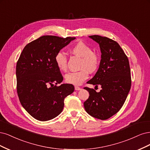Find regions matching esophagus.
I'll return each mask as SVG.
<instances>
[{
	"instance_id": "1",
	"label": "esophagus",
	"mask_w": 150,
	"mask_h": 150,
	"mask_svg": "<svg viewBox=\"0 0 150 150\" xmlns=\"http://www.w3.org/2000/svg\"><path fill=\"white\" fill-rule=\"evenodd\" d=\"M75 90H81V88L79 87V86H75Z\"/></svg>"
}]
</instances>
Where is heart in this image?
<instances>
[{"label": "heart", "instance_id": "b5f03b06", "mask_svg": "<svg viewBox=\"0 0 150 150\" xmlns=\"http://www.w3.org/2000/svg\"><path fill=\"white\" fill-rule=\"evenodd\" d=\"M70 52L81 58L80 62L81 70L70 71L65 75L67 83L80 85L88 78V71L93 73L97 70L100 65V57L91 47L83 42H79L70 48ZM57 67L61 71H65L67 69V57L61 52H58L55 57Z\"/></svg>", "mask_w": 150, "mask_h": 150}]
</instances>
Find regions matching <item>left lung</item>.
I'll return each instance as SVG.
<instances>
[{
	"instance_id": "8db88e82",
	"label": "left lung",
	"mask_w": 150,
	"mask_h": 150,
	"mask_svg": "<svg viewBox=\"0 0 150 150\" xmlns=\"http://www.w3.org/2000/svg\"><path fill=\"white\" fill-rule=\"evenodd\" d=\"M89 37L98 43L101 55L99 69L88 83L100 85L102 89L96 92L85 87L90 96L83 105L91 117L104 120L117 113L123 105L131 88V71L128 57L117 42L96 35Z\"/></svg>"
}]
</instances>
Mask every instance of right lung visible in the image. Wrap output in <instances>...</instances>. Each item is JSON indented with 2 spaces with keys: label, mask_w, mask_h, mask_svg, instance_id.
Instances as JSON below:
<instances>
[{
  "label": "right lung",
  "mask_w": 150,
  "mask_h": 150,
  "mask_svg": "<svg viewBox=\"0 0 150 150\" xmlns=\"http://www.w3.org/2000/svg\"><path fill=\"white\" fill-rule=\"evenodd\" d=\"M75 39V37L42 36L24 47L17 62L19 100L37 120L45 122L57 117L64 108L65 98L74 92L73 85H56L64 78L55 64V57Z\"/></svg>",
  "instance_id": "add662e5"
}]
</instances>
